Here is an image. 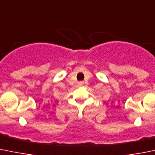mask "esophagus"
<instances>
[{"label":"esophagus","mask_w":155,"mask_h":155,"mask_svg":"<svg viewBox=\"0 0 155 155\" xmlns=\"http://www.w3.org/2000/svg\"><path fill=\"white\" fill-rule=\"evenodd\" d=\"M79 85H83V82H79Z\"/></svg>","instance_id":"esophagus-1"}]
</instances>
